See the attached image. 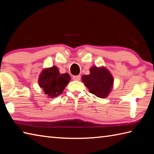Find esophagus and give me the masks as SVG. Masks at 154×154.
Returning a JSON list of instances; mask_svg holds the SVG:
<instances>
[{"label": "esophagus", "mask_w": 154, "mask_h": 154, "mask_svg": "<svg viewBox=\"0 0 154 154\" xmlns=\"http://www.w3.org/2000/svg\"><path fill=\"white\" fill-rule=\"evenodd\" d=\"M73 80H75V81H79L80 79H81V76L79 75H75V76L73 77Z\"/></svg>", "instance_id": "1"}]
</instances>
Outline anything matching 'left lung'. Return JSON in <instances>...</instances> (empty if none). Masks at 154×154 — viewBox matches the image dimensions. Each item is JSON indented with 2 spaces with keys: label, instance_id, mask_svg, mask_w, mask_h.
Here are the masks:
<instances>
[{
  "label": "left lung",
  "instance_id": "8db88e82",
  "mask_svg": "<svg viewBox=\"0 0 154 154\" xmlns=\"http://www.w3.org/2000/svg\"><path fill=\"white\" fill-rule=\"evenodd\" d=\"M89 75H84L81 77L89 92L97 97L106 98L112 91L113 77L108 69L101 66H93L89 69Z\"/></svg>",
  "mask_w": 154,
  "mask_h": 154
}]
</instances>
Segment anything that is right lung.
Here are the masks:
<instances>
[{
	"instance_id": "add662e5",
	"label": "right lung",
	"mask_w": 154,
	"mask_h": 154,
	"mask_svg": "<svg viewBox=\"0 0 154 154\" xmlns=\"http://www.w3.org/2000/svg\"><path fill=\"white\" fill-rule=\"evenodd\" d=\"M68 73L61 74L56 66L45 68L39 75L38 85L48 97H55L61 95L65 87L70 82Z\"/></svg>"
}]
</instances>
